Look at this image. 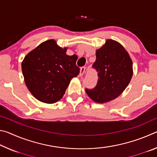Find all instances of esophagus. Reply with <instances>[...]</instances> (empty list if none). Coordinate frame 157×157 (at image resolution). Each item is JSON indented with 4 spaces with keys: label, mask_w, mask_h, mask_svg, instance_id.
Returning a JSON list of instances; mask_svg holds the SVG:
<instances>
[{
    "label": "esophagus",
    "mask_w": 157,
    "mask_h": 157,
    "mask_svg": "<svg viewBox=\"0 0 157 157\" xmlns=\"http://www.w3.org/2000/svg\"><path fill=\"white\" fill-rule=\"evenodd\" d=\"M84 73H85V67H84V66H83V67H82L80 68V72H79V76H80V77L83 76Z\"/></svg>",
    "instance_id": "34e87169"
}]
</instances>
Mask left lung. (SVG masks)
<instances>
[{"label": "left lung", "instance_id": "left-lung-1", "mask_svg": "<svg viewBox=\"0 0 157 157\" xmlns=\"http://www.w3.org/2000/svg\"><path fill=\"white\" fill-rule=\"evenodd\" d=\"M98 72V82L94 89H86L89 97L98 103H104L119 96L133 75L132 61L123 46L107 40L96 51V60L92 66Z\"/></svg>", "mask_w": 157, "mask_h": 157}]
</instances>
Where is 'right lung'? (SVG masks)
Instances as JSON below:
<instances>
[{
    "instance_id": "obj_1",
    "label": "right lung",
    "mask_w": 157,
    "mask_h": 157,
    "mask_svg": "<svg viewBox=\"0 0 157 157\" xmlns=\"http://www.w3.org/2000/svg\"><path fill=\"white\" fill-rule=\"evenodd\" d=\"M66 48L54 40L41 44L25 57L21 68L26 86L37 100L48 104L59 101L71 79L78 76L77 55H66Z\"/></svg>"
}]
</instances>
